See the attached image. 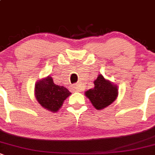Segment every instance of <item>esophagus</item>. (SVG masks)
Returning a JSON list of instances; mask_svg holds the SVG:
<instances>
[{"label": "esophagus", "mask_w": 155, "mask_h": 155, "mask_svg": "<svg viewBox=\"0 0 155 155\" xmlns=\"http://www.w3.org/2000/svg\"><path fill=\"white\" fill-rule=\"evenodd\" d=\"M72 88L75 91H80V86L78 84H75L72 85Z\"/></svg>", "instance_id": "1"}]
</instances>
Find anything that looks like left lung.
Segmentation results:
<instances>
[{"label": "left lung", "mask_w": 155, "mask_h": 155, "mask_svg": "<svg viewBox=\"0 0 155 155\" xmlns=\"http://www.w3.org/2000/svg\"><path fill=\"white\" fill-rule=\"evenodd\" d=\"M94 84V87L87 91L85 95L97 110L105 108L117 98V87L110 81L106 80L101 74L98 75Z\"/></svg>", "instance_id": "obj_1"}]
</instances>
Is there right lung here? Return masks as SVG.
<instances>
[{"label":"right lung","instance_id":"add662e5","mask_svg":"<svg viewBox=\"0 0 155 155\" xmlns=\"http://www.w3.org/2000/svg\"><path fill=\"white\" fill-rule=\"evenodd\" d=\"M35 91L38 103L52 112L58 111L61 107L65 99L71 94L64 86L55 84L53 78L50 76L37 82Z\"/></svg>","mask_w":155,"mask_h":155}]
</instances>
